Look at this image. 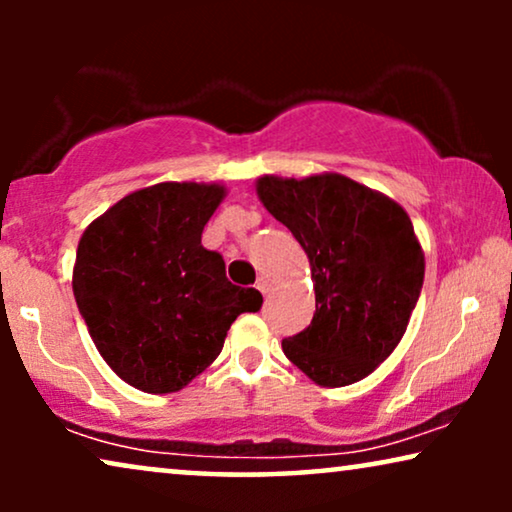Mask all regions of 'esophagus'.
I'll return each mask as SVG.
<instances>
[{
	"instance_id": "obj_1",
	"label": "esophagus",
	"mask_w": 512,
	"mask_h": 512,
	"mask_svg": "<svg viewBox=\"0 0 512 512\" xmlns=\"http://www.w3.org/2000/svg\"><path fill=\"white\" fill-rule=\"evenodd\" d=\"M256 289H258V291H261V293H263V296H265V293H268V291L272 289V282H270V279H268V277H258V282H256Z\"/></svg>"
}]
</instances>
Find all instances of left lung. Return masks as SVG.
Masks as SVG:
<instances>
[{
	"instance_id": "8db88e82",
	"label": "left lung",
	"mask_w": 512,
	"mask_h": 512,
	"mask_svg": "<svg viewBox=\"0 0 512 512\" xmlns=\"http://www.w3.org/2000/svg\"><path fill=\"white\" fill-rule=\"evenodd\" d=\"M263 207L310 258L312 324L282 349L319 387L368 377L401 342L424 284V251L405 209L338 172L256 179Z\"/></svg>"
}]
</instances>
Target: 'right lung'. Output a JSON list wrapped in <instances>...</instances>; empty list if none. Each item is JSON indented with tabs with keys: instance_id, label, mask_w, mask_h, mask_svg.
Returning a JSON list of instances; mask_svg holds the SVG:
<instances>
[{
	"instance_id": "right-lung-1",
	"label": "right lung",
	"mask_w": 512,
	"mask_h": 512,
	"mask_svg": "<svg viewBox=\"0 0 512 512\" xmlns=\"http://www.w3.org/2000/svg\"><path fill=\"white\" fill-rule=\"evenodd\" d=\"M226 186L163 181L125 195L83 230L72 289L107 366L146 394H174L221 354L263 296L228 282L202 230Z\"/></svg>"
}]
</instances>
